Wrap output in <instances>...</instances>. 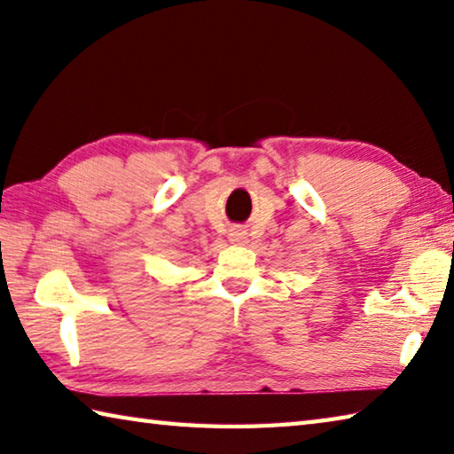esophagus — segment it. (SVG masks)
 Instances as JSON below:
<instances>
[{
	"label": "esophagus",
	"mask_w": 454,
	"mask_h": 454,
	"mask_svg": "<svg viewBox=\"0 0 454 454\" xmlns=\"http://www.w3.org/2000/svg\"><path fill=\"white\" fill-rule=\"evenodd\" d=\"M228 239H230V242H232V244L239 246V244H246V242H247V234L244 232V230L234 228V230H230Z\"/></svg>",
	"instance_id": "esophagus-1"
}]
</instances>
